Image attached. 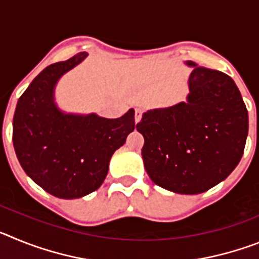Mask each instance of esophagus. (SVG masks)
<instances>
[{
  "label": "esophagus",
  "mask_w": 259,
  "mask_h": 259,
  "mask_svg": "<svg viewBox=\"0 0 259 259\" xmlns=\"http://www.w3.org/2000/svg\"><path fill=\"white\" fill-rule=\"evenodd\" d=\"M141 116H143V110H141V109L135 110V122H136V123L140 122Z\"/></svg>",
  "instance_id": "esophagus-1"
}]
</instances>
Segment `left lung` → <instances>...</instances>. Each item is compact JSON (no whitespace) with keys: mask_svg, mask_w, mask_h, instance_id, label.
<instances>
[{"mask_svg":"<svg viewBox=\"0 0 259 259\" xmlns=\"http://www.w3.org/2000/svg\"><path fill=\"white\" fill-rule=\"evenodd\" d=\"M187 101L148 110L137 123L144 166L153 183L198 194L223 182L239 164L248 136V110L228 75L194 62Z\"/></svg>","mask_w":259,"mask_h":259,"instance_id":"8db88e82","label":"left lung"}]
</instances>
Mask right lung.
<instances>
[{
  "label": "right lung",
  "instance_id": "obj_1",
  "mask_svg": "<svg viewBox=\"0 0 259 259\" xmlns=\"http://www.w3.org/2000/svg\"><path fill=\"white\" fill-rule=\"evenodd\" d=\"M85 52L48 66L18 100L13 143L24 172L58 198L84 197L101 187L114 152L135 130V110L120 118L62 111L58 80L87 58Z\"/></svg>",
  "mask_w": 259,
  "mask_h": 259
}]
</instances>
